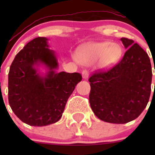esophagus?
I'll list each match as a JSON object with an SVG mask.
<instances>
[{
    "label": "esophagus",
    "mask_w": 155,
    "mask_h": 155,
    "mask_svg": "<svg viewBox=\"0 0 155 155\" xmlns=\"http://www.w3.org/2000/svg\"><path fill=\"white\" fill-rule=\"evenodd\" d=\"M82 78L85 79H87V78H88V71L86 70V69H85V70H83L82 71Z\"/></svg>",
    "instance_id": "34e87169"
}]
</instances>
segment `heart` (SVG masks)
Wrapping results in <instances>:
<instances>
[{
	"instance_id": "b5f03b06",
	"label": "heart",
	"mask_w": 155,
	"mask_h": 155,
	"mask_svg": "<svg viewBox=\"0 0 155 155\" xmlns=\"http://www.w3.org/2000/svg\"><path fill=\"white\" fill-rule=\"evenodd\" d=\"M122 50L117 43L110 42L90 43L84 45L77 51V59L84 64H90L99 60L102 68L113 66L121 58Z\"/></svg>"
}]
</instances>
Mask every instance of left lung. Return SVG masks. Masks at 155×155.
<instances>
[{
	"label": "left lung",
	"mask_w": 155,
	"mask_h": 155,
	"mask_svg": "<svg viewBox=\"0 0 155 155\" xmlns=\"http://www.w3.org/2000/svg\"><path fill=\"white\" fill-rule=\"evenodd\" d=\"M121 40L127 49L121 61L107 71L95 72L88 79L92 111L101 120L113 124H125L138 118L148 104L151 90L148 54L133 40Z\"/></svg>",
	"instance_id": "8db88e82"
}]
</instances>
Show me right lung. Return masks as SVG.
<instances>
[{"mask_svg":"<svg viewBox=\"0 0 155 155\" xmlns=\"http://www.w3.org/2000/svg\"><path fill=\"white\" fill-rule=\"evenodd\" d=\"M48 69L45 77L37 67ZM58 67L48 39L37 37L15 55L8 75L9 104L15 115L31 126H46L62 116L69 97L82 80L79 73L56 72Z\"/></svg>","mask_w":155,"mask_h":155,"instance_id":"right-lung-1","label":"right lung"}]
</instances>
